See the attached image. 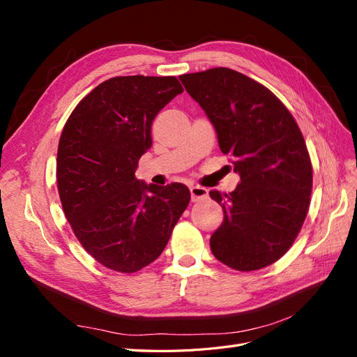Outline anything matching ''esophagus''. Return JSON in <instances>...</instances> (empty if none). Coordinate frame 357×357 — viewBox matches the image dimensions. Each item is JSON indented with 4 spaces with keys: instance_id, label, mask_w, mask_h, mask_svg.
Instances as JSON below:
<instances>
[{
    "instance_id": "esophagus-1",
    "label": "esophagus",
    "mask_w": 357,
    "mask_h": 357,
    "mask_svg": "<svg viewBox=\"0 0 357 357\" xmlns=\"http://www.w3.org/2000/svg\"><path fill=\"white\" fill-rule=\"evenodd\" d=\"M190 197L193 202H198L201 199H205L208 197V190L201 186H192L190 188Z\"/></svg>"
}]
</instances>
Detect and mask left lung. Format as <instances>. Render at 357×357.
I'll list each match as a JSON object with an SVG mask.
<instances>
[{
  "label": "left lung",
  "instance_id": "obj_1",
  "mask_svg": "<svg viewBox=\"0 0 357 357\" xmlns=\"http://www.w3.org/2000/svg\"><path fill=\"white\" fill-rule=\"evenodd\" d=\"M178 79L208 116L222 153L241 178L231 193L210 190L225 214L210 238L213 255L243 273L277 262L304 225L312 189L311 159L296 121L271 91L235 70Z\"/></svg>",
  "mask_w": 357,
  "mask_h": 357
}]
</instances>
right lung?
I'll return each instance as SVG.
<instances>
[{
  "label": "right lung",
  "instance_id": "add662e5",
  "mask_svg": "<svg viewBox=\"0 0 357 357\" xmlns=\"http://www.w3.org/2000/svg\"><path fill=\"white\" fill-rule=\"evenodd\" d=\"M181 92L174 75L112 77L75 105L62 129V210L84 250L112 271L132 274L156 261L189 205L181 183L147 186L135 178L153 119Z\"/></svg>",
  "mask_w": 357,
  "mask_h": 357
}]
</instances>
